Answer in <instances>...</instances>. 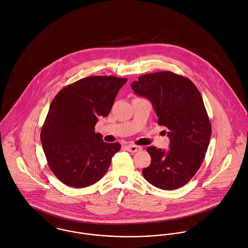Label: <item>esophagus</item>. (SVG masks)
I'll return each instance as SVG.
<instances>
[{
    "instance_id": "34e87169",
    "label": "esophagus",
    "mask_w": 248,
    "mask_h": 248,
    "mask_svg": "<svg viewBox=\"0 0 248 248\" xmlns=\"http://www.w3.org/2000/svg\"><path fill=\"white\" fill-rule=\"evenodd\" d=\"M126 149L130 152H137V151H140L142 149V147L135 146V145H128V146H126Z\"/></svg>"
}]
</instances>
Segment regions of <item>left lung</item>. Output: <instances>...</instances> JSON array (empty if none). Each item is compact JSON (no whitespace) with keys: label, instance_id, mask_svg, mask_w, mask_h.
Returning <instances> with one entry per match:
<instances>
[{"label":"left lung","instance_id":"1","mask_svg":"<svg viewBox=\"0 0 248 248\" xmlns=\"http://www.w3.org/2000/svg\"><path fill=\"white\" fill-rule=\"evenodd\" d=\"M136 95L151 102L158 124L168 128L170 149L149 147L151 163L145 179L162 190L186 185L197 173L208 149L212 128L202 97L187 78L170 71L143 75L133 81Z\"/></svg>","mask_w":248,"mask_h":248}]
</instances>
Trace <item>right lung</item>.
<instances>
[{"mask_svg": "<svg viewBox=\"0 0 248 248\" xmlns=\"http://www.w3.org/2000/svg\"><path fill=\"white\" fill-rule=\"evenodd\" d=\"M126 81L116 77H89L64 87L52 99L40 138L51 171L65 185L90 186L108 170L121 145L103 142L95 125L110 113Z\"/></svg>", "mask_w": 248, "mask_h": 248, "instance_id": "add662e5", "label": "right lung"}]
</instances>
